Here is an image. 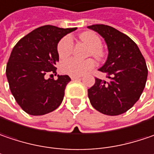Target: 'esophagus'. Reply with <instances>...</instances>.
Wrapping results in <instances>:
<instances>
[{"mask_svg":"<svg viewBox=\"0 0 154 154\" xmlns=\"http://www.w3.org/2000/svg\"><path fill=\"white\" fill-rule=\"evenodd\" d=\"M80 78H81L80 76H72V77H71V79H72V80H77V79H80Z\"/></svg>","mask_w":154,"mask_h":154,"instance_id":"34e87169","label":"esophagus"}]
</instances>
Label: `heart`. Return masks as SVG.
<instances>
[{
	"mask_svg": "<svg viewBox=\"0 0 154 154\" xmlns=\"http://www.w3.org/2000/svg\"><path fill=\"white\" fill-rule=\"evenodd\" d=\"M79 38L91 47L90 55L96 58L101 59L104 57L102 50V40L94 32H84L79 35ZM74 48V43L70 36L63 37L57 43V51L60 59H66L71 55ZM95 67V62L92 59L79 61L71 58L64 61L61 64V70L63 73L69 76H82Z\"/></svg>",
	"mask_w": 154,
	"mask_h": 154,
	"instance_id": "obj_1",
	"label": "heart"
}]
</instances>
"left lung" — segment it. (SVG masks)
<instances>
[{
    "label": "left lung",
    "instance_id": "1",
    "mask_svg": "<svg viewBox=\"0 0 154 154\" xmlns=\"http://www.w3.org/2000/svg\"><path fill=\"white\" fill-rule=\"evenodd\" d=\"M100 34L107 43L109 55L99 71L107 81L95 78L88 89L91 105L99 112L117 116L127 112L140 99L147 78V67L139 47L131 38L104 24L88 26Z\"/></svg>",
    "mask_w": 154,
    "mask_h": 154
}]
</instances>
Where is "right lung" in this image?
Returning <instances> with one entry per match:
<instances>
[{
    "instance_id": "add662e5",
    "label": "right lung",
    "mask_w": 154,
    "mask_h": 154,
    "mask_svg": "<svg viewBox=\"0 0 154 154\" xmlns=\"http://www.w3.org/2000/svg\"><path fill=\"white\" fill-rule=\"evenodd\" d=\"M75 29L42 26L14 45L6 75L11 93L25 112L44 115L55 111L63 102L65 87L71 79L67 75H58L57 79L51 77L57 74L58 42ZM48 75L50 79L47 78Z\"/></svg>"
}]
</instances>
